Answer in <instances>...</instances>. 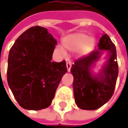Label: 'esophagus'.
Segmentation results:
<instances>
[{
    "mask_svg": "<svg viewBox=\"0 0 128 128\" xmlns=\"http://www.w3.org/2000/svg\"><path fill=\"white\" fill-rule=\"evenodd\" d=\"M71 66H72V63H71L70 62H68L66 63V69H67V71H68V72L70 71Z\"/></svg>",
    "mask_w": 128,
    "mask_h": 128,
    "instance_id": "1",
    "label": "esophagus"
}]
</instances>
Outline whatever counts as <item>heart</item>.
<instances>
[{
  "instance_id": "b5f03b06",
  "label": "heart",
  "mask_w": 128,
  "mask_h": 128,
  "mask_svg": "<svg viewBox=\"0 0 128 128\" xmlns=\"http://www.w3.org/2000/svg\"><path fill=\"white\" fill-rule=\"evenodd\" d=\"M62 44L65 49L73 51H78L80 56L87 55L94 48V40L88 38V35L83 33H76L67 35L62 40ZM57 51L61 55H64L65 50L62 46L58 45L56 47Z\"/></svg>"
}]
</instances>
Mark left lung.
Returning <instances> with one entry per match:
<instances>
[{
	"label": "left lung",
	"instance_id": "left-lung-1",
	"mask_svg": "<svg viewBox=\"0 0 128 128\" xmlns=\"http://www.w3.org/2000/svg\"><path fill=\"white\" fill-rule=\"evenodd\" d=\"M106 50V62L98 74L93 72L95 63ZM116 50L110 37L103 34L98 49L75 62L70 72L72 74L74 98L78 107L83 110H96L112 97L118 77Z\"/></svg>",
	"mask_w": 128,
	"mask_h": 128
}]
</instances>
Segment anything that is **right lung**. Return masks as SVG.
Masks as SVG:
<instances>
[{
  "instance_id": "1",
  "label": "right lung",
  "mask_w": 128,
  "mask_h": 128,
  "mask_svg": "<svg viewBox=\"0 0 128 128\" xmlns=\"http://www.w3.org/2000/svg\"><path fill=\"white\" fill-rule=\"evenodd\" d=\"M57 42L47 28L31 27L10 49L7 81L19 105L27 110L49 107L66 72L65 61H52Z\"/></svg>"
}]
</instances>
